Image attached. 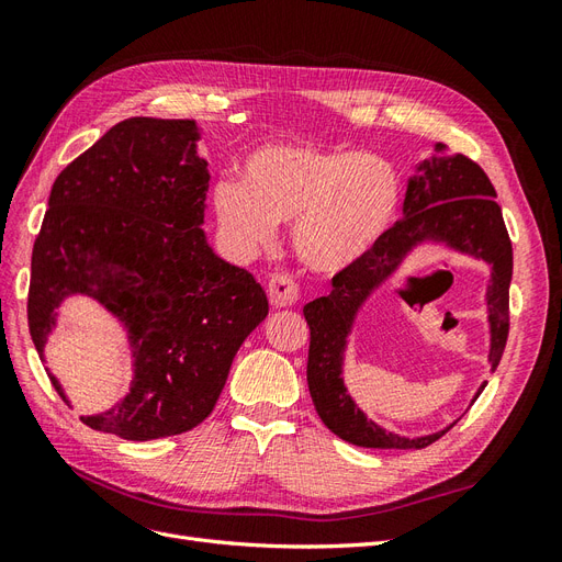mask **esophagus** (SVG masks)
<instances>
[{"instance_id":"esophagus-1","label":"esophagus","mask_w":562,"mask_h":562,"mask_svg":"<svg viewBox=\"0 0 562 562\" xmlns=\"http://www.w3.org/2000/svg\"><path fill=\"white\" fill-rule=\"evenodd\" d=\"M267 295H269V302L281 310V307H293L300 297V291L293 277L283 274V271H277V274L269 277Z\"/></svg>"}]
</instances>
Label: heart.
I'll list each match as a JSON object with an SVG mask.
<instances>
[{
    "instance_id": "1",
    "label": "heart",
    "mask_w": 562,
    "mask_h": 562,
    "mask_svg": "<svg viewBox=\"0 0 562 562\" xmlns=\"http://www.w3.org/2000/svg\"><path fill=\"white\" fill-rule=\"evenodd\" d=\"M401 184L386 159L318 143H269L246 157L241 182L220 180V227L244 248L274 241L291 223L297 258L318 274L359 265L398 213Z\"/></svg>"
}]
</instances>
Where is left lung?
Segmentation results:
<instances>
[{
  "instance_id": "8db88e82",
  "label": "left lung",
  "mask_w": 562,
  "mask_h": 562,
  "mask_svg": "<svg viewBox=\"0 0 562 562\" xmlns=\"http://www.w3.org/2000/svg\"><path fill=\"white\" fill-rule=\"evenodd\" d=\"M446 145H436L443 151ZM422 176L411 178L403 201V220L391 227L382 241L366 258L333 277V291L304 304L310 326L307 382L318 417L326 427L351 446L382 450H419L446 436L448 429L431 436L405 438L391 434L368 419L353 403L342 380V361L353 318L370 293L391 279L407 258V252L429 241L473 255L492 265L487 285L490 321V363L495 370L508 337V285L514 274L512 239L502 217L497 192L483 168L464 155L431 157L417 166ZM487 382L481 384V396Z\"/></svg>"
}]
</instances>
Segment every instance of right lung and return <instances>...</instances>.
<instances>
[{
    "label": "right lung",
    "instance_id": "obj_1",
    "mask_svg": "<svg viewBox=\"0 0 562 562\" xmlns=\"http://www.w3.org/2000/svg\"><path fill=\"white\" fill-rule=\"evenodd\" d=\"M196 140L192 119L131 116L50 187L32 248V342L42 353L60 302L89 295L124 323L135 359L126 398L81 417L95 431L151 440L194 429L269 312L262 285L220 260L201 229L211 176Z\"/></svg>",
    "mask_w": 562,
    "mask_h": 562
}]
</instances>
